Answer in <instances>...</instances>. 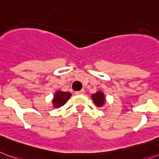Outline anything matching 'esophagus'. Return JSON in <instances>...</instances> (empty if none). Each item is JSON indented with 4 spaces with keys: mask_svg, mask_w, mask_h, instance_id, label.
I'll list each match as a JSON object with an SVG mask.
<instances>
[{
    "mask_svg": "<svg viewBox=\"0 0 159 159\" xmlns=\"http://www.w3.org/2000/svg\"><path fill=\"white\" fill-rule=\"evenodd\" d=\"M84 93H85L84 89H81V90H80V91H77L75 93L77 95H81V94H84Z\"/></svg>",
    "mask_w": 159,
    "mask_h": 159,
    "instance_id": "obj_1",
    "label": "esophagus"
}]
</instances>
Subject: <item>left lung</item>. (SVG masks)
<instances>
[{
    "label": "left lung",
    "mask_w": 159,
    "mask_h": 159,
    "mask_svg": "<svg viewBox=\"0 0 159 159\" xmlns=\"http://www.w3.org/2000/svg\"><path fill=\"white\" fill-rule=\"evenodd\" d=\"M91 98L93 99L94 104L98 107H102L106 102L105 95L102 91H98L94 94H92Z\"/></svg>",
    "instance_id": "left-lung-1"
}]
</instances>
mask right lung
<instances>
[{
  "instance_id": "obj_1",
  "label": "right lung",
  "mask_w": 159,
  "mask_h": 159,
  "mask_svg": "<svg viewBox=\"0 0 159 159\" xmlns=\"http://www.w3.org/2000/svg\"><path fill=\"white\" fill-rule=\"evenodd\" d=\"M70 97H71V93L70 92H62L61 90L57 91L53 99V107L58 108L62 106L70 99Z\"/></svg>"
}]
</instances>
